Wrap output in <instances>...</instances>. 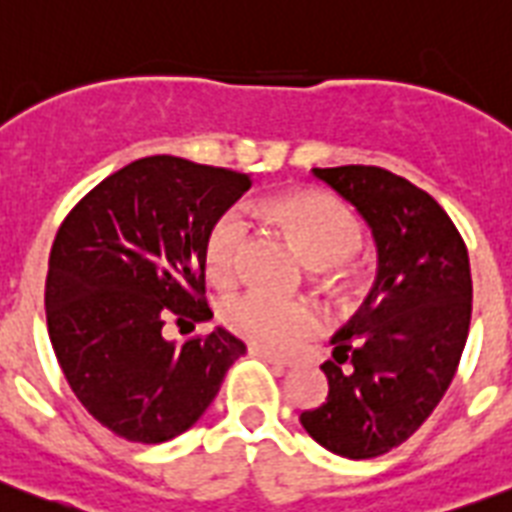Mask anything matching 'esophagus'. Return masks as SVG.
<instances>
[{
	"instance_id": "obj_1",
	"label": "esophagus",
	"mask_w": 512,
	"mask_h": 512,
	"mask_svg": "<svg viewBox=\"0 0 512 512\" xmlns=\"http://www.w3.org/2000/svg\"><path fill=\"white\" fill-rule=\"evenodd\" d=\"M249 353H252V356H257V358H263V361H268V364L295 366V361H292V358L276 356V353H271V350H265V348H249Z\"/></svg>"
}]
</instances>
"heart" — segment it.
<instances>
[{
  "label": "heart",
  "instance_id": "heart-1",
  "mask_svg": "<svg viewBox=\"0 0 512 512\" xmlns=\"http://www.w3.org/2000/svg\"><path fill=\"white\" fill-rule=\"evenodd\" d=\"M271 209L303 249L308 263L319 268L342 263L361 247L358 217L327 193H289L273 201ZM244 244L247 217L241 209H228L207 236V271L217 284L239 279ZM223 321L231 332L265 350H287L319 329V313L313 305L263 289L231 297L223 308Z\"/></svg>",
  "mask_w": 512,
  "mask_h": 512
}]
</instances>
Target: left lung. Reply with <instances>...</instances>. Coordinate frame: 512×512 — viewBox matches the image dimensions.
Masks as SVG:
<instances>
[{"mask_svg":"<svg viewBox=\"0 0 512 512\" xmlns=\"http://www.w3.org/2000/svg\"><path fill=\"white\" fill-rule=\"evenodd\" d=\"M364 217L377 279L332 337L327 401L300 414L305 433L348 460L404 444L452 382L468 340L473 279L465 241L433 196L380 167L313 170Z\"/></svg>","mask_w":512,"mask_h":512,"instance_id":"1","label":"left lung"}]
</instances>
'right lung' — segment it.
I'll use <instances>...</instances> for the list:
<instances>
[{"instance_id": "1", "label": "right lung", "mask_w": 512, "mask_h": 512, "mask_svg": "<svg viewBox=\"0 0 512 512\" xmlns=\"http://www.w3.org/2000/svg\"><path fill=\"white\" fill-rule=\"evenodd\" d=\"M249 175L146 156L108 175L63 220L47 271V329L68 385L95 420L135 444L199 422L247 345L228 329L175 342L212 319L207 236Z\"/></svg>"}]
</instances>
